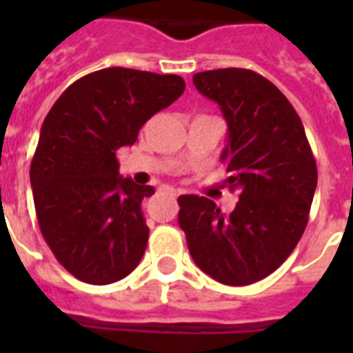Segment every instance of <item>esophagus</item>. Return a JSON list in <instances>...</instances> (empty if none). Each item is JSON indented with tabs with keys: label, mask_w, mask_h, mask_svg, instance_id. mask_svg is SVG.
Returning <instances> with one entry per match:
<instances>
[{
	"label": "esophagus",
	"mask_w": 353,
	"mask_h": 353,
	"mask_svg": "<svg viewBox=\"0 0 353 353\" xmlns=\"http://www.w3.org/2000/svg\"><path fill=\"white\" fill-rule=\"evenodd\" d=\"M161 190H163V192H165V194H168V196H174V198H176L177 194H179L174 187H163V188H161Z\"/></svg>",
	"instance_id": "1"
}]
</instances>
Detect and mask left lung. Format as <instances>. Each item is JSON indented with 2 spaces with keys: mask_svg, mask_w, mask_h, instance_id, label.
I'll return each mask as SVG.
<instances>
[{
  "mask_svg": "<svg viewBox=\"0 0 353 353\" xmlns=\"http://www.w3.org/2000/svg\"><path fill=\"white\" fill-rule=\"evenodd\" d=\"M196 90L227 121L221 154L229 188L240 199L223 214L203 196H179V227L203 273L227 285L265 279L290 256L306 229L317 165L295 108L251 69H214L192 77Z\"/></svg>",
  "mask_w": 353,
  "mask_h": 353,
  "instance_id": "obj_1",
  "label": "left lung"
}]
</instances>
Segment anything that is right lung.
Masks as SVG:
<instances>
[{
    "label": "right lung",
    "instance_id": "right-lung-1",
    "mask_svg": "<svg viewBox=\"0 0 353 353\" xmlns=\"http://www.w3.org/2000/svg\"><path fill=\"white\" fill-rule=\"evenodd\" d=\"M185 91L177 74L108 68L63 91L41 124L30 163L38 225L57 260L104 285L137 268L148 243L144 198L155 192L119 174L117 150Z\"/></svg>",
    "mask_w": 353,
    "mask_h": 353
}]
</instances>
